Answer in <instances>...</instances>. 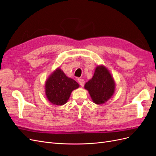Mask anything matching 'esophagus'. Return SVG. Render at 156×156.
<instances>
[{
  "label": "esophagus",
  "mask_w": 156,
  "mask_h": 156,
  "mask_svg": "<svg viewBox=\"0 0 156 156\" xmlns=\"http://www.w3.org/2000/svg\"><path fill=\"white\" fill-rule=\"evenodd\" d=\"M78 83H79V84L81 87H83L84 84V80L82 79H78Z\"/></svg>",
  "instance_id": "esophagus-1"
}]
</instances>
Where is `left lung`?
Segmentation results:
<instances>
[{
	"mask_svg": "<svg viewBox=\"0 0 156 156\" xmlns=\"http://www.w3.org/2000/svg\"><path fill=\"white\" fill-rule=\"evenodd\" d=\"M115 81L105 66H96L93 77L84 84L92 100L97 105H101L109 100L115 92Z\"/></svg>",
	"mask_w": 156,
	"mask_h": 156,
	"instance_id": "8db88e82",
	"label": "left lung"
}]
</instances>
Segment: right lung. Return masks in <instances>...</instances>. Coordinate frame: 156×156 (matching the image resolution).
Here are the masks:
<instances>
[{"mask_svg":"<svg viewBox=\"0 0 156 156\" xmlns=\"http://www.w3.org/2000/svg\"><path fill=\"white\" fill-rule=\"evenodd\" d=\"M79 84L67 77L60 68H56L47 79L45 92L48 100L53 105H63L68 101L71 94Z\"/></svg>","mask_w":156,"mask_h":156,"instance_id":"add662e5","label":"right lung"}]
</instances>
